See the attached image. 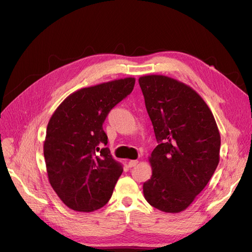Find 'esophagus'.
<instances>
[{
  "label": "esophagus",
  "instance_id": "1",
  "mask_svg": "<svg viewBox=\"0 0 252 252\" xmlns=\"http://www.w3.org/2000/svg\"><path fill=\"white\" fill-rule=\"evenodd\" d=\"M138 163H139V161H136V159H131V161L128 162V166L131 168V167H134L138 165Z\"/></svg>",
  "mask_w": 252,
  "mask_h": 252
}]
</instances>
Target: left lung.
<instances>
[{"label": "left lung", "mask_w": 252, "mask_h": 252, "mask_svg": "<svg viewBox=\"0 0 252 252\" xmlns=\"http://www.w3.org/2000/svg\"><path fill=\"white\" fill-rule=\"evenodd\" d=\"M158 143L151 152V178L143 184L155 208L179 213L190 206L220 162V135L215 117L191 87L161 74L139 79Z\"/></svg>", "instance_id": "obj_1"}]
</instances>
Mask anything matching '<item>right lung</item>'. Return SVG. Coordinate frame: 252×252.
I'll return each instance as SVG.
<instances>
[{
	"mask_svg": "<svg viewBox=\"0 0 252 252\" xmlns=\"http://www.w3.org/2000/svg\"><path fill=\"white\" fill-rule=\"evenodd\" d=\"M134 78L81 88L51 116L44 141L48 181L67 207L91 212L107 204L123 165L107 145L103 123L109 111L131 93Z\"/></svg>",
	"mask_w": 252,
	"mask_h": 252,
	"instance_id": "obj_1",
	"label": "right lung"
}]
</instances>
